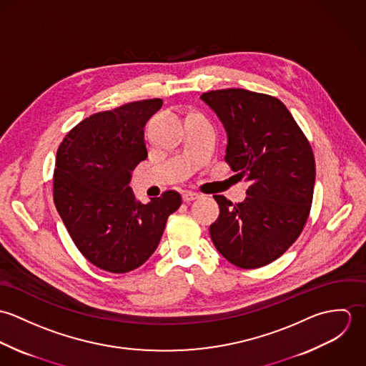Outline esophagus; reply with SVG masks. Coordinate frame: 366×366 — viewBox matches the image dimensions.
<instances>
[{"instance_id":"obj_1","label":"esophagus","mask_w":366,"mask_h":366,"mask_svg":"<svg viewBox=\"0 0 366 366\" xmlns=\"http://www.w3.org/2000/svg\"><path fill=\"white\" fill-rule=\"evenodd\" d=\"M199 197H200V194L193 193V192H184V193H183V202H184V203H190V202H193V200H197Z\"/></svg>"}]
</instances>
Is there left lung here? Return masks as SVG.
<instances>
[{
	"label": "left lung",
	"instance_id": "8db88e82",
	"mask_svg": "<svg viewBox=\"0 0 366 366\" xmlns=\"http://www.w3.org/2000/svg\"><path fill=\"white\" fill-rule=\"evenodd\" d=\"M200 99L225 128V162L249 183L242 203L214 196L219 215L209 225L211 239L232 264L261 267L282 257L307 221L315 182L312 147L272 96L227 89Z\"/></svg>",
	"mask_w": 366,
	"mask_h": 366
}]
</instances>
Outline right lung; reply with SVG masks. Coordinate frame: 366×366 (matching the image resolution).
<instances>
[{"instance_id":"obj_1","label":"right lung","mask_w":366,"mask_h":366,"mask_svg":"<svg viewBox=\"0 0 366 366\" xmlns=\"http://www.w3.org/2000/svg\"><path fill=\"white\" fill-rule=\"evenodd\" d=\"M162 104L154 99L97 112L77 124L56 154L57 212L84 258L111 273L148 261L167 217L182 204L173 190L144 204L129 186L134 169L148 157L144 128Z\"/></svg>"}]
</instances>
